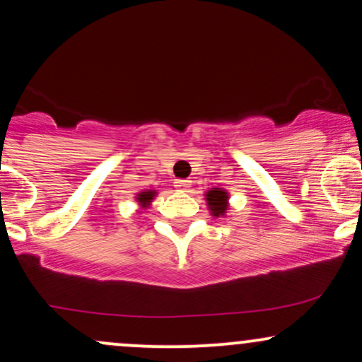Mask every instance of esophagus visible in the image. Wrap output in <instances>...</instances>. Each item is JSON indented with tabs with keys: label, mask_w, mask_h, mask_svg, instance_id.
Listing matches in <instances>:
<instances>
[{
	"label": "esophagus",
	"mask_w": 362,
	"mask_h": 362,
	"mask_svg": "<svg viewBox=\"0 0 362 362\" xmlns=\"http://www.w3.org/2000/svg\"><path fill=\"white\" fill-rule=\"evenodd\" d=\"M173 184H175V189L178 190H187L190 187V180H182V178H178Z\"/></svg>",
	"instance_id": "1"
}]
</instances>
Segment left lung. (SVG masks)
I'll list each match as a JSON object with an SVG mask.
<instances>
[{
  "mask_svg": "<svg viewBox=\"0 0 362 362\" xmlns=\"http://www.w3.org/2000/svg\"><path fill=\"white\" fill-rule=\"evenodd\" d=\"M207 195V204H209L211 213H213L216 218L223 216L228 209V194L221 189H213L209 190Z\"/></svg>",
  "mask_w": 362,
  "mask_h": 362,
  "instance_id": "8db88e82",
  "label": "left lung"
}]
</instances>
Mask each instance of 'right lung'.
I'll return each instance as SVG.
<instances>
[{
	"mask_svg": "<svg viewBox=\"0 0 362 362\" xmlns=\"http://www.w3.org/2000/svg\"><path fill=\"white\" fill-rule=\"evenodd\" d=\"M153 197H155V192H153V190H148V192H141L138 195V201L141 206H148L149 202H151Z\"/></svg>",
	"mask_w": 362,
	"mask_h": 362,
	"instance_id": "right-lung-1",
	"label": "right lung"
}]
</instances>
